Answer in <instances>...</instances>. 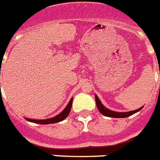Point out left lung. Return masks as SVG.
I'll return each instance as SVG.
<instances>
[{
  "mask_svg": "<svg viewBox=\"0 0 160 160\" xmlns=\"http://www.w3.org/2000/svg\"><path fill=\"white\" fill-rule=\"evenodd\" d=\"M95 103H96V106L99 109V111L100 112L103 116H106V117H115V118H125V117H128L129 116L133 115L134 113L138 112L141 110L142 108H143L141 107L140 108L136 109V110H133V111H130V112H114L112 111L110 109L107 108L106 107L103 106V104L101 103V101L99 100V97L97 96L96 95H95Z\"/></svg>",
  "mask_w": 160,
  "mask_h": 160,
  "instance_id": "obj_1",
  "label": "left lung"
}]
</instances>
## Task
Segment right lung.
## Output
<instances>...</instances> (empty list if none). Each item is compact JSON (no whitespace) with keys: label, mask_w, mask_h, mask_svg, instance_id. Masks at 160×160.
I'll return each mask as SVG.
<instances>
[{"label":"right lung","mask_w":160,"mask_h":160,"mask_svg":"<svg viewBox=\"0 0 160 160\" xmlns=\"http://www.w3.org/2000/svg\"><path fill=\"white\" fill-rule=\"evenodd\" d=\"M72 103H73V98H71L69 103L67 104V106L65 108V109H64L63 111L61 112L60 114L55 116V117H52V118H48V119H45V120H35V119H29V118L25 117V119L27 120V121H30V122L37 123V124H41V125H48V124H53V123L59 122V121L65 120V118L68 117L69 112H70L71 110V107H72Z\"/></svg>","instance_id":"obj_1"}]
</instances>
